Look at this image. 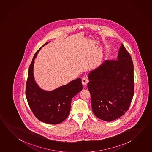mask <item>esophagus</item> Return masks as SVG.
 <instances>
[{"mask_svg": "<svg viewBox=\"0 0 152 152\" xmlns=\"http://www.w3.org/2000/svg\"><path fill=\"white\" fill-rule=\"evenodd\" d=\"M82 84L83 86H86L87 84H88V76H85L84 77H83L82 78Z\"/></svg>", "mask_w": 152, "mask_h": 152, "instance_id": "esophagus-1", "label": "esophagus"}]
</instances>
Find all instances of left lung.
Returning a JSON list of instances; mask_svg holds the SVG:
<instances>
[{
	"label": "left lung",
	"instance_id": "1",
	"mask_svg": "<svg viewBox=\"0 0 152 152\" xmlns=\"http://www.w3.org/2000/svg\"><path fill=\"white\" fill-rule=\"evenodd\" d=\"M93 114L112 121L128 110L134 94L133 64L122 44L116 60H106L88 75Z\"/></svg>",
	"mask_w": 152,
	"mask_h": 152
}]
</instances>
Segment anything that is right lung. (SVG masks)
<instances>
[{
    "label": "right lung",
    "mask_w": 152,
    "mask_h": 152,
    "mask_svg": "<svg viewBox=\"0 0 152 152\" xmlns=\"http://www.w3.org/2000/svg\"><path fill=\"white\" fill-rule=\"evenodd\" d=\"M42 48L36 52L29 68L26 98L30 109L38 120L48 124H57L62 122L69 114L72 99L82 90V80L78 78L51 91L41 89L35 82L33 68L34 60Z\"/></svg>",
    "instance_id": "1"
}]
</instances>
